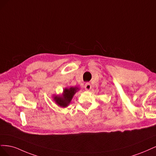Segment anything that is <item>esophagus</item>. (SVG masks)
<instances>
[{"label":"esophagus","mask_w":156,"mask_h":156,"mask_svg":"<svg viewBox=\"0 0 156 156\" xmlns=\"http://www.w3.org/2000/svg\"><path fill=\"white\" fill-rule=\"evenodd\" d=\"M84 87H85V90H86V91H89V90L91 89V85L89 83H86L85 84Z\"/></svg>","instance_id":"esophagus-1"}]
</instances>
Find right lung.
Listing matches in <instances>:
<instances>
[{
    "label": "right lung",
    "instance_id": "right-lung-1",
    "mask_svg": "<svg viewBox=\"0 0 156 156\" xmlns=\"http://www.w3.org/2000/svg\"><path fill=\"white\" fill-rule=\"evenodd\" d=\"M79 89L76 87H71L70 88H65L61 96H54V100L58 106L62 108H66L71 103L72 98L74 94L76 93Z\"/></svg>",
    "mask_w": 156,
    "mask_h": 156
}]
</instances>
